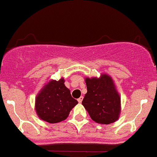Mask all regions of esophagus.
I'll use <instances>...</instances> for the list:
<instances>
[{
    "label": "esophagus",
    "instance_id": "1",
    "mask_svg": "<svg viewBox=\"0 0 157 157\" xmlns=\"http://www.w3.org/2000/svg\"><path fill=\"white\" fill-rule=\"evenodd\" d=\"M83 96H80V97L78 99H77V101H78V102H80H80H82V100H83Z\"/></svg>",
    "mask_w": 157,
    "mask_h": 157
}]
</instances>
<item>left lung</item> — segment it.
I'll use <instances>...</instances> for the list:
<instances>
[{"mask_svg": "<svg viewBox=\"0 0 157 157\" xmlns=\"http://www.w3.org/2000/svg\"><path fill=\"white\" fill-rule=\"evenodd\" d=\"M87 93L82 104L92 119L109 124L116 121L121 111V100L112 80L104 74L101 78H86Z\"/></svg>", "mask_w": 157, "mask_h": 157, "instance_id": "obj_1", "label": "left lung"}]
</instances>
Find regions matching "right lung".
<instances>
[{"label": "right lung", "mask_w": 157, "mask_h": 157, "mask_svg": "<svg viewBox=\"0 0 157 157\" xmlns=\"http://www.w3.org/2000/svg\"><path fill=\"white\" fill-rule=\"evenodd\" d=\"M77 103L64 85V79H61L52 80L41 90L36 99V110L44 121L58 123L65 120Z\"/></svg>", "instance_id": "1"}]
</instances>
